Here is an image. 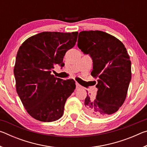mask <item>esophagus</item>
<instances>
[{"label": "esophagus", "instance_id": "esophagus-1", "mask_svg": "<svg viewBox=\"0 0 147 147\" xmlns=\"http://www.w3.org/2000/svg\"><path fill=\"white\" fill-rule=\"evenodd\" d=\"M82 86L80 85V84L78 83V82H76V89H78L80 88H81Z\"/></svg>", "mask_w": 147, "mask_h": 147}]
</instances>
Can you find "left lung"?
Masks as SVG:
<instances>
[{
    "instance_id": "obj_1",
    "label": "left lung",
    "mask_w": 147,
    "mask_h": 147,
    "mask_svg": "<svg viewBox=\"0 0 147 147\" xmlns=\"http://www.w3.org/2000/svg\"><path fill=\"white\" fill-rule=\"evenodd\" d=\"M78 47L92 58L91 74L98 82L96 97L88 94L84 101L86 113L99 118L115 113L125 100L131 78L126 49L115 37L99 30L80 32Z\"/></svg>"
}]
</instances>
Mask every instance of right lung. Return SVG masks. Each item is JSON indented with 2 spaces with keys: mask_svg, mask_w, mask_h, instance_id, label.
Instances as JSON below:
<instances>
[{
  "mask_svg": "<svg viewBox=\"0 0 147 147\" xmlns=\"http://www.w3.org/2000/svg\"><path fill=\"white\" fill-rule=\"evenodd\" d=\"M78 32H43L30 37L17 52L14 76L16 90L30 115L42 122L58 120L76 88L74 80L56 78V65H64L66 52L75 45Z\"/></svg>",
  "mask_w": 147,
  "mask_h": 147,
  "instance_id": "add662e5",
  "label": "right lung"
}]
</instances>
